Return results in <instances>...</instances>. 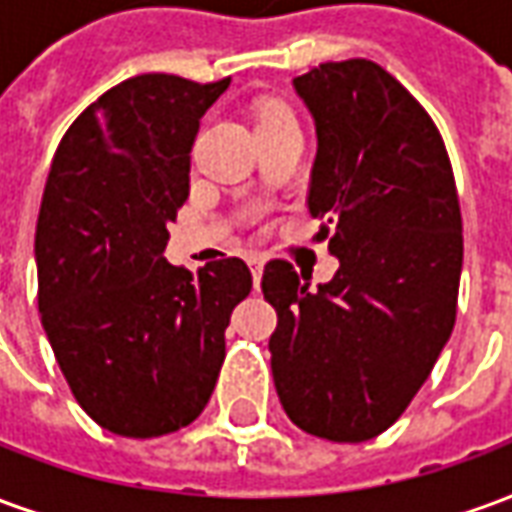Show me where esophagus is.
I'll return each mask as SVG.
<instances>
[{"label":"esophagus","mask_w":512,"mask_h":512,"mask_svg":"<svg viewBox=\"0 0 512 512\" xmlns=\"http://www.w3.org/2000/svg\"><path fill=\"white\" fill-rule=\"evenodd\" d=\"M249 268H252V279H255V288H260V279H263V257L249 255Z\"/></svg>","instance_id":"esophagus-1"}]
</instances>
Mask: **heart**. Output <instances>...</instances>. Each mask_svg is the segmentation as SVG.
Instances as JSON below:
<instances>
[{"label":"heart","mask_w":512,"mask_h":512,"mask_svg":"<svg viewBox=\"0 0 512 512\" xmlns=\"http://www.w3.org/2000/svg\"><path fill=\"white\" fill-rule=\"evenodd\" d=\"M274 109H279V106H274Z\"/></svg>","instance_id":"b5f03b06"}]
</instances>
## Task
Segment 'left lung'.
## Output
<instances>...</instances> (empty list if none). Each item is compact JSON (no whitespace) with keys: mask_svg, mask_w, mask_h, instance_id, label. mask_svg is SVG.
<instances>
[{"mask_svg":"<svg viewBox=\"0 0 512 512\" xmlns=\"http://www.w3.org/2000/svg\"><path fill=\"white\" fill-rule=\"evenodd\" d=\"M293 90L318 136L307 208L340 268L310 288L285 260L266 266L271 373L293 425L356 444L406 411L450 340L461 205L439 128L381 65L323 62Z\"/></svg>","mask_w":512,"mask_h":512,"instance_id":"left-lung-1","label":"left lung"}]
</instances>
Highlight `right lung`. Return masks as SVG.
Here are the masks:
<instances>
[{"mask_svg": "<svg viewBox=\"0 0 512 512\" xmlns=\"http://www.w3.org/2000/svg\"><path fill=\"white\" fill-rule=\"evenodd\" d=\"M230 79L142 73L76 117L35 230L38 310L79 406L117 436L186 428L211 400L224 329L252 290L241 257L167 263L200 117Z\"/></svg>", "mask_w": 512, "mask_h": 512, "instance_id": "add662e5", "label": "right lung"}]
</instances>
